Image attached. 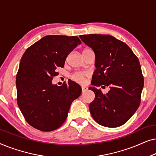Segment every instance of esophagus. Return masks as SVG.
<instances>
[{"instance_id":"obj_1","label":"esophagus","mask_w":156,"mask_h":156,"mask_svg":"<svg viewBox=\"0 0 156 156\" xmlns=\"http://www.w3.org/2000/svg\"><path fill=\"white\" fill-rule=\"evenodd\" d=\"M88 88L86 86H82V92H84V91H86Z\"/></svg>"}]
</instances>
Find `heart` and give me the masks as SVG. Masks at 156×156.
<instances>
[{"label": "heart", "mask_w": 156, "mask_h": 156, "mask_svg": "<svg viewBox=\"0 0 156 156\" xmlns=\"http://www.w3.org/2000/svg\"><path fill=\"white\" fill-rule=\"evenodd\" d=\"M88 50V49H86ZM89 75L88 72H77L72 75V79L78 83H83Z\"/></svg>", "instance_id": "1"}]
</instances>
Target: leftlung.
<instances>
[{
    "instance_id": "left-lung-1",
    "label": "left lung",
    "mask_w": 156,
    "mask_h": 156,
    "mask_svg": "<svg viewBox=\"0 0 156 156\" xmlns=\"http://www.w3.org/2000/svg\"><path fill=\"white\" fill-rule=\"evenodd\" d=\"M80 39L95 54L96 69L89 89L95 99L89 104L93 119L106 127H119L138 109L144 80L138 57L124 42L109 35H82ZM95 86L110 90L104 95Z\"/></svg>"
}]
</instances>
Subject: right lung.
I'll return each mask as SVG.
<instances>
[{"label":"right lung","mask_w":156,"mask_h":156,"mask_svg":"<svg viewBox=\"0 0 156 156\" xmlns=\"http://www.w3.org/2000/svg\"><path fill=\"white\" fill-rule=\"evenodd\" d=\"M82 42L76 36L47 35L31 45L21 58L16 75L17 102L31 126L42 131L58 129L67 117L70 106L82 88L69 80L52 83L57 67H63L67 55Z\"/></svg>","instance_id":"right-lung-1"}]
</instances>
